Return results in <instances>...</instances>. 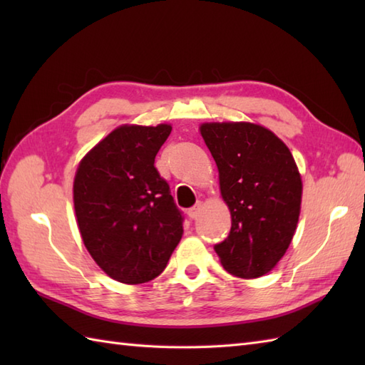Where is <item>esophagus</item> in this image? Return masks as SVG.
Segmentation results:
<instances>
[{
    "instance_id": "obj_1",
    "label": "esophagus",
    "mask_w": 365,
    "mask_h": 365,
    "mask_svg": "<svg viewBox=\"0 0 365 365\" xmlns=\"http://www.w3.org/2000/svg\"><path fill=\"white\" fill-rule=\"evenodd\" d=\"M200 210H202V204L197 202L195 207L190 208V210H188V216H190L191 220H196L197 216H199V213H200Z\"/></svg>"
}]
</instances>
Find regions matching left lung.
<instances>
[{
	"label": "left lung",
	"mask_w": 365,
	"mask_h": 365,
	"mask_svg": "<svg viewBox=\"0 0 365 365\" xmlns=\"http://www.w3.org/2000/svg\"><path fill=\"white\" fill-rule=\"evenodd\" d=\"M200 135L220 170L232 227L215 245L230 274L254 279L282 259L297 230L302 183L292 152L273 131L250 122H212Z\"/></svg>",
	"instance_id": "obj_1"
}]
</instances>
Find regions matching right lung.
Segmentation results:
<instances>
[{
  "label": "right lung",
  "instance_id": "1",
  "mask_svg": "<svg viewBox=\"0 0 365 365\" xmlns=\"http://www.w3.org/2000/svg\"><path fill=\"white\" fill-rule=\"evenodd\" d=\"M170 130L168 123L122 125L76 169L73 204L81 238L114 281H152L183 235V215L153 165Z\"/></svg>",
  "mask_w": 365,
  "mask_h": 365
}]
</instances>
